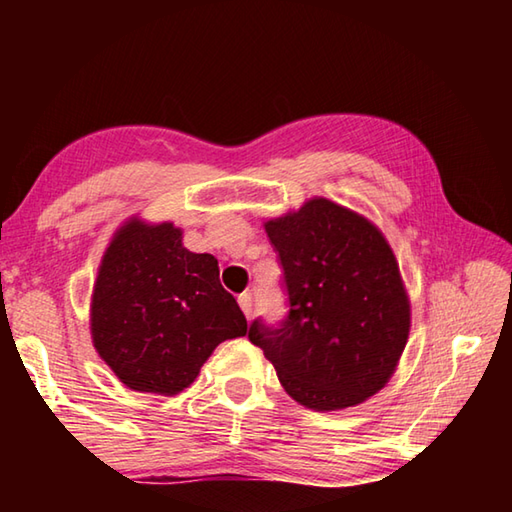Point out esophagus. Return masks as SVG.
<instances>
[{
	"label": "esophagus",
	"instance_id": "34e87169",
	"mask_svg": "<svg viewBox=\"0 0 512 512\" xmlns=\"http://www.w3.org/2000/svg\"><path fill=\"white\" fill-rule=\"evenodd\" d=\"M237 300H239V307H241V311H244V314H246V318H250V314H253V293L244 291Z\"/></svg>",
	"mask_w": 512,
	"mask_h": 512
}]
</instances>
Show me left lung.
Masks as SVG:
<instances>
[{"label":"left lung","mask_w":512,"mask_h":512,"mask_svg":"<svg viewBox=\"0 0 512 512\" xmlns=\"http://www.w3.org/2000/svg\"><path fill=\"white\" fill-rule=\"evenodd\" d=\"M289 311L248 339L307 409L336 411L384 388L409 339L411 309L381 232L327 198L266 223Z\"/></svg>","instance_id":"left-lung-1"}]
</instances>
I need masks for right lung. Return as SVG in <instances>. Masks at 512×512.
<instances>
[{"label":"right lung","mask_w":512,"mask_h":512,"mask_svg":"<svg viewBox=\"0 0 512 512\" xmlns=\"http://www.w3.org/2000/svg\"><path fill=\"white\" fill-rule=\"evenodd\" d=\"M246 327L216 257L187 250L173 223L133 219L112 239L94 284L92 341L128 388L180 393Z\"/></svg>","instance_id":"right-lung-1"}]
</instances>
